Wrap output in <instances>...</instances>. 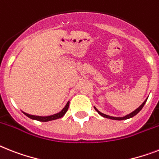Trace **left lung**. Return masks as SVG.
Listing matches in <instances>:
<instances>
[{
	"instance_id": "8db88e82",
	"label": "left lung",
	"mask_w": 159,
	"mask_h": 159,
	"mask_svg": "<svg viewBox=\"0 0 159 159\" xmlns=\"http://www.w3.org/2000/svg\"><path fill=\"white\" fill-rule=\"evenodd\" d=\"M148 99V98H147ZM147 99L145 100H144V102L142 103V104L140 105L139 108H137V109H135V111H133V112H131V113H129V114H127V115L124 116V117H113V116H109V115H107V114H104V113H101V112H100V111L98 110L96 108H95V106H94V108H95V109L98 112V113L100 114V115H101L102 117H106V118H109V119H113V120H126V119H128V118H131V117H134V116H135L136 114H137L139 112H140L141 109H142V108L144 107V104H145V102L147 101Z\"/></svg>"
}]
</instances>
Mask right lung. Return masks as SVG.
Masks as SVG:
<instances>
[{"label": "right lung", "instance_id": "1", "mask_svg": "<svg viewBox=\"0 0 159 159\" xmlns=\"http://www.w3.org/2000/svg\"><path fill=\"white\" fill-rule=\"evenodd\" d=\"M68 106H69V101L66 104V105L64 106V108L62 109L60 112L59 113H55V114H53V115H50V116H36V115H31V114H28L27 113H23L25 114L27 117H28L29 118L31 119H33V120H37V121H40V122H49V121H52V120H55V119H58V118H60L62 117L66 113V112L68 111Z\"/></svg>", "mask_w": 159, "mask_h": 159}]
</instances>
